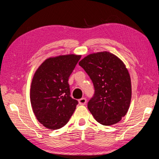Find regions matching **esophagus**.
Returning <instances> with one entry per match:
<instances>
[{"mask_svg": "<svg viewBox=\"0 0 159 159\" xmlns=\"http://www.w3.org/2000/svg\"><path fill=\"white\" fill-rule=\"evenodd\" d=\"M86 102H87V100H86V99L85 98H83L81 99H79V103L80 105H85Z\"/></svg>", "mask_w": 159, "mask_h": 159, "instance_id": "34e87169", "label": "esophagus"}]
</instances>
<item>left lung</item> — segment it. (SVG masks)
<instances>
[{"label": "left lung", "mask_w": 159, "mask_h": 159, "mask_svg": "<svg viewBox=\"0 0 159 159\" xmlns=\"http://www.w3.org/2000/svg\"><path fill=\"white\" fill-rule=\"evenodd\" d=\"M90 76L95 94L88 108L98 123L116 124L130 107L132 87L128 69L120 59L107 51L92 53L79 61Z\"/></svg>", "instance_id": "obj_1"}]
</instances>
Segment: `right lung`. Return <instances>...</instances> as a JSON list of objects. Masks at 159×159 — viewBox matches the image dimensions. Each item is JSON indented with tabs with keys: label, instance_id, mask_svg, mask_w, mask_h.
<instances>
[{
	"label": "right lung",
	"instance_id": "1",
	"mask_svg": "<svg viewBox=\"0 0 159 159\" xmlns=\"http://www.w3.org/2000/svg\"><path fill=\"white\" fill-rule=\"evenodd\" d=\"M81 55H64L45 60L35 72L30 100L37 120L50 130L65 125L74 114L78 101L70 97L68 83Z\"/></svg>",
	"mask_w": 159,
	"mask_h": 159
}]
</instances>
